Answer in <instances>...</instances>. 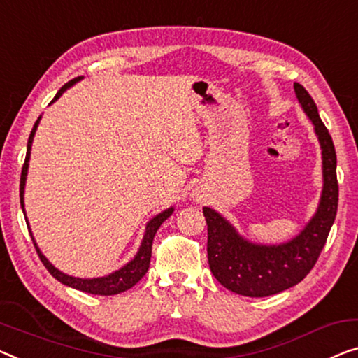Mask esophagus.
Instances as JSON below:
<instances>
[{"label":"esophagus","instance_id":"obj_1","mask_svg":"<svg viewBox=\"0 0 358 358\" xmlns=\"http://www.w3.org/2000/svg\"><path fill=\"white\" fill-rule=\"evenodd\" d=\"M193 199L196 202H202V201H204V196H202L201 193H193Z\"/></svg>","mask_w":358,"mask_h":358}]
</instances>
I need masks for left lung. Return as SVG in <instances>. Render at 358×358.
Returning <instances> with one entry per match:
<instances>
[{"label":"left lung","mask_w":358,"mask_h":358,"mask_svg":"<svg viewBox=\"0 0 358 358\" xmlns=\"http://www.w3.org/2000/svg\"><path fill=\"white\" fill-rule=\"evenodd\" d=\"M299 104L310 119L322 149L323 188L313 217L299 234L281 244L252 243L238 233L225 217L204 207L207 257L212 275L227 289L248 297L278 294L301 282L318 260L338 212L336 151L328 128L320 119L315 101L294 83Z\"/></svg>","instance_id":"obj_1"}]
</instances>
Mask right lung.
Here are the masks:
<instances>
[{
    "label": "right lung",
    "instance_id": "1",
    "mask_svg": "<svg viewBox=\"0 0 358 358\" xmlns=\"http://www.w3.org/2000/svg\"><path fill=\"white\" fill-rule=\"evenodd\" d=\"M83 77H77L71 80V82L64 85V87L59 90V92L56 93L55 99L51 101V104L57 101L62 96V93L69 90L71 87H73L77 82H80ZM41 120V115L36 119L34 128H31V133L29 136V143H27V156H25V162H24V167H22V173H20V207H22V212L25 215V222H27V227H29V231H30V236H31V241L35 244V249L36 252H38V257L43 262V265L46 266V270L50 271V273L55 276V278L62 282V285H66L69 287H73V289H78V291H83V292H90V294H96V296H114V294H120V292H124L127 289H130L136 285L138 281H140L143 276L146 275V271L149 268V262H151V252H152V241H154V236H156V233L159 230V227L162 225V223L167 220V218L172 215L173 213V207H169V209H165L164 212L157 213L156 217H152L151 220L146 223V230H145V236H143V241L140 244V249H138V252L135 254V257H133L130 262H127L124 266H120L119 270L112 271V273L106 275V276H99V278H77V276H71L67 273H62L61 270H57L55 265H52L50 260H48L45 255L38 248V244H36L35 238H34V233L30 230V223H29V218H27V213H25V204H24V193H25V181H27V173H29V161H30V151H31V143H34V136H35V131L36 128H38V124Z\"/></svg>",
    "mask_w": 358,
    "mask_h": 358
}]
</instances>
